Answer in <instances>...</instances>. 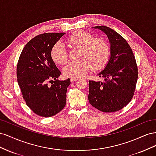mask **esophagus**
<instances>
[{
  "instance_id": "obj_1",
  "label": "esophagus",
  "mask_w": 156,
  "mask_h": 156,
  "mask_svg": "<svg viewBox=\"0 0 156 156\" xmlns=\"http://www.w3.org/2000/svg\"><path fill=\"white\" fill-rule=\"evenodd\" d=\"M79 79L78 78H74V77H71L70 78V81L72 82H74V81H78Z\"/></svg>"
}]
</instances>
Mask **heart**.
<instances>
[{
  "mask_svg": "<svg viewBox=\"0 0 156 156\" xmlns=\"http://www.w3.org/2000/svg\"><path fill=\"white\" fill-rule=\"evenodd\" d=\"M71 46L81 49L78 62H69L63 69L65 76L79 78L92 69L100 70L107 64L110 58L111 49L108 41L103 38H95L88 32L77 30L70 35L67 40ZM51 56L58 64H65L68 60V51L60 42L56 43L51 49Z\"/></svg>",
  "mask_w": 156,
  "mask_h": 156,
  "instance_id": "1",
  "label": "heart"
}]
</instances>
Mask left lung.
<instances>
[{
  "label": "left lung",
  "instance_id": "left-lung-1",
  "mask_svg": "<svg viewBox=\"0 0 156 156\" xmlns=\"http://www.w3.org/2000/svg\"><path fill=\"white\" fill-rule=\"evenodd\" d=\"M94 28L107 34L111 53L106 67L98 74L104 78L103 81H89L88 100L102 112H116L128 104L134 95L137 65L131 47L119 33L105 26Z\"/></svg>",
  "mask_w": 156,
  "mask_h": 156
}]
</instances>
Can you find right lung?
I'll use <instances>...</instances> for the list:
<instances>
[{
    "label": "right lung",
    "instance_id": "right-lung-1",
    "mask_svg": "<svg viewBox=\"0 0 156 156\" xmlns=\"http://www.w3.org/2000/svg\"><path fill=\"white\" fill-rule=\"evenodd\" d=\"M64 34L49 32L36 36L24 47L17 62V78L23 98L27 105L42 117L56 115L66 103L70 79H56L61 72L51 56L53 46Z\"/></svg>",
    "mask_w": 156,
    "mask_h": 156
}]
</instances>
